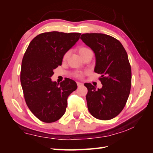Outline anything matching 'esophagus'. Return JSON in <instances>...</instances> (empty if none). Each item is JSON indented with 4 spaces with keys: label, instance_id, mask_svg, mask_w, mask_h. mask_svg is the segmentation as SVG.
<instances>
[{
    "label": "esophagus",
    "instance_id": "1",
    "mask_svg": "<svg viewBox=\"0 0 153 153\" xmlns=\"http://www.w3.org/2000/svg\"><path fill=\"white\" fill-rule=\"evenodd\" d=\"M77 86L79 87V86H82L83 84H82V83H80V82H77Z\"/></svg>",
    "mask_w": 153,
    "mask_h": 153
}]
</instances>
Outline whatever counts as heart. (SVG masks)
<instances>
[{
  "label": "heart",
  "instance_id": "heart-1",
  "mask_svg": "<svg viewBox=\"0 0 153 153\" xmlns=\"http://www.w3.org/2000/svg\"><path fill=\"white\" fill-rule=\"evenodd\" d=\"M91 50L90 49H89L87 47H84V46H82V47H79L77 48V51H78V53L80 55H81L82 57H83L86 54L88 53V52L90 51ZM69 56V53H66L65 54L64 56H63V59L64 60H66V59H67V57H68ZM83 75H84V74L82 73V72H76V74H74L75 77H77V78H82V77H83Z\"/></svg>",
  "mask_w": 153,
  "mask_h": 153
}]
</instances>
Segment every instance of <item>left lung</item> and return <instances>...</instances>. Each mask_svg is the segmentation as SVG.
Masks as SVG:
<instances>
[{"label":"left lung","mask_w":153,"mask_h":153,"mask_svg":"<svg viewBox=\"0 0 153 153\" xmlns=\"http://www.w3.org/2000/svg\"><path fill=\"white\" fill-rule=\"evenodd\" d=\"M80 38L94 51V71L101 75L102 87L86 83L88 109L98 120H109L125 107L131 85V66L125 48L116 38L104 33H84Z\"/></svg>","instance_id":"1"}]
</instances>
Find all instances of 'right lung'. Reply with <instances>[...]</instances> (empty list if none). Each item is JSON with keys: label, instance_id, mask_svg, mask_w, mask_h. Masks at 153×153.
Segmentation results:
<instances>
[{"label": "right lung", "instance_id": "1", "mask_svg": "<svg viewBox=\"0 0 153 153\" xmlns=\"http://www.w3.org/2000/svg\"><path fill=\"white\" fill-rule=\"evenodd\" d=\"M80 35L59 32L40 33L31 41L24 54L20 74L24 98L31 112L43 122L59 120L65 113L67 98L77 89L76 82L71 79H65L59 84L51 77Z\"/></svg>", "mask_w": 153, "mask_h": 153}]
</instances>
